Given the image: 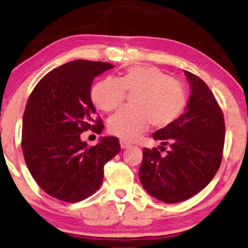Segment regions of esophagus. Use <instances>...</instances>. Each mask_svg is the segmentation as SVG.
<instances>
[{"label":"esophagus","instance_id":"esophagus-1","mask_svg":"<svg viewBox=\"0 0 248 248\" xmlns=\"http://www.w3.org/2000/svg\"><path fill=\"white\" fill-rule=\"evenodd\" d=\"M120 144H121V148H122V149L128 148V147H129V146H131V144H129V143H127V141H125V140H120Z\"/></svg>","mask_w":248,"mask_h":248}]
</instances>
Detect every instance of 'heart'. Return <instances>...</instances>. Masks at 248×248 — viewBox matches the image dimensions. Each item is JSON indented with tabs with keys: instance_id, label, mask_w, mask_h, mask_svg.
<instances>
[{
	"instance_id": "1",
	"label": "heart",
	"mask_w": 248,
	"mask_h": 248,
	"mask_svg": "<svg viewBox=\"0 0 248 248\" xmlns=\"http://www.w3.org/2000/svg\"><path fill=\"white\" fill-rule=\"evenodd\" d=\"M125 91L134 93L133 108H121L108 119L113 135L132 140L148 126L166 127L185 111L186 95L182 84L154 66H133L119 79L108 77L94 84L91 97L102 111L109 112L123 101Z\"/></svg>"
}]
</instances>
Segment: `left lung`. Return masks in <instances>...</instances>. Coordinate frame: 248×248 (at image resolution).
<instances>
[{
  "label": "left lung",
  "instance_id": "left-lung-1",
  "mask_svg": "<svg viewBox=\"0 0 248 248\" xmlns=\"http://www.w3.org/2000/svg\"><path fill=\"white\" fill-rule=\"evenodd\" d=\"M190 97L176 122L153 134L157 148L143 149L140 180L151 196L165 203L188 200L204 189L220 167L225 139L222 109L203 80L185 71Z\"/></svg>",
  "mask_w": 248,
  "mask_h": 248
}]
</instances>
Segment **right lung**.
Wrapping results in <instances>:
<instances>
[{"label": "right lung", "instance_id": "obj_1", "mask_svg": "<svg viewBox=\"0 0 248 248\" xmlns=\"http://www.w3.org/2000/svg\"><path fill=\"white\" fill-rule=\"evenodd\" d=\"M113 64L74 60L54 69L28 97L23 116L22 149L27 168L45 192L64 202L92 196L103 181L104 165L120 153L117 137H101L89 147L81 133L101 134L91 100L93 79Z\"/></svg>", "mask_w": 248, "mask_h": 248}]
</instances>
